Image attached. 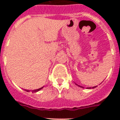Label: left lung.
<instances>
[{
  "instance_id": "8db88e82",
  "label": "left lung",
  "mask_w": 120,
  "mask_h": 120,
  "mask_svg": "<svg viewBox=\"0 0 120 120\" xmlns=\"http://www.w3.org/2000/svg\"><path fill=\"white\" fill-rule=\"evenodd\" d=\"M80 87H82V86H80ZM95 87H96V86H94V87H93V88H95ZM82 88H83V87H82Z\"/></svg>"
}]
</instances>
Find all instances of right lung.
Instances as JSON below:
<instances>
[{
	"label": "right lung",
	"instance_id": "add662e5",
	"mask_svg": "<svg viewBox=\"0 0 120 120\" xmlns=\"http://www.w3.org/2000/svg\"><path fill=\"white\" fill-rule=\"evenodd\" d=\"M43 88V87H42V88H40L38 89V90H33V91H32V93H36V92H37V91H38L39 90H41V89ZM26 91L29 92V90H26Z\"/></svg>",
	"mask_w": 120,
	"mask_h": 120
}]
</instances>
